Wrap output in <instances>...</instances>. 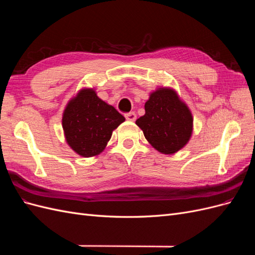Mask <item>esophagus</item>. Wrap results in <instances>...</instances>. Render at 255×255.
<instances>
[{"instance_id":"34e87169","label":"esophagus","mask_w":255,"mask_h":255,"mask_svg":"<svg viewBox=\"0 0 255 255\" xmlns=\"http://www.w3.org/2000/svg\"><path fill=\"white\" fill-rule=\"evenodd\" d=\"M126 119L128 120V121H135L136 120V114L133 113V112L126 114Z\"/></svg>"}]
</instances>
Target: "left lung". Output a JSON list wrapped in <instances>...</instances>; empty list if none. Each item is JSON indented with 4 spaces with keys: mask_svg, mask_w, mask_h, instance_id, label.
Masks as SVG:
<instances>
[{
    "mask_svg": "<svg viewBox=\"0 0 255 255\" xmlns=\"http://www.w3.org/2000/svg\"><path fill=\"white\" fill-rule=\"evenodd\" d=\"M145 114L136 120L145 139L158 152L173 154L186 144L192 134V115L171 88H158L144 104Z\"/></svg>",
    "mask_w": 255,
    "mask_h": 255,
    "instance_id": "left-lung-1",
    "label": "left lung"
}]
</instances>
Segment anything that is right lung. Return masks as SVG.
<instances>
[{
	"mask_svg": "<svg viewBox=\"0 0 255 255\" xmlns=\"http://www.w3.org/2000/svg\"><path fill=\"white\" fill-rule=\"evenodd\" d=\"M125 120L114 106L102 101L94 89L84 88L69 101L61 121L70 148L83 157H91L105 149L113 130Z\"/></svg>",
	"mask_w": 255,
	"mask_h": 255,
	"instance_id": "right-lung-1",
	"label": "right lung"
}]
</instances>
